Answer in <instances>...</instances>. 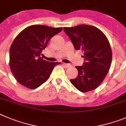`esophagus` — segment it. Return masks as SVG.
Masks as SVG:
<instances>
[{"instance_id": "obj_1", "label": "esophagus", "mask_w": 126, "mask_h": 126, "mask_svg": "<svg viewBox=\"0 0 126 126\" xmlns=\"http://www.w3.org/2000/svg\"><path fill=\"white\" fill-rule=\"evenodd\" d=\"M63 65L64 66L65 68H69L71 66V65H70V64H67V63H63Z\"/></svg>"}]
</instances>
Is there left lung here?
I'll return each mask as SVG.
<instances>
[{
	"mask_svg": "<svg viewBox=\"0 0 126 126\" xmlns=\"http://www.w3.org/2000/svg\"><path fill=\"white\" fill-rule=\"evenodd\" d=\"M76 50L83 53L84 63L76 66L79 74L70 81L78 90L87 92L95 89L107 75L112 62V50L105 35L98 28L81 24L63 28Z\"/></svg>",
	"mask_w": 126,
	"mask_h": 126,
	"instance_id": "1",
	"label": "left lung"
}]
</instances>
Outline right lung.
<instances>
[{
  "label": "right lung",
  "instance_id": "right-lung-1",
  "mask_svg": "<svg viewBox=\"0 0 126 126\" xmlns=\"http://www.w3.org/2000/svg\"><path fill=\"white\" fill-rule=\"evenodd\" d=\"M63 28L32 25L22 31L10 48L9 66L12 74L22 85L34 89L49 79L58 62H49L40 57L49 39Z\"/></svg>",
  "mask_w": 126,
  "mask_h": 126
}]
</instances>
